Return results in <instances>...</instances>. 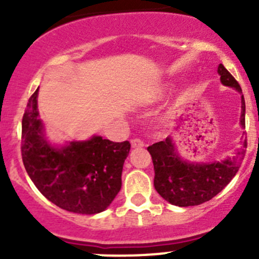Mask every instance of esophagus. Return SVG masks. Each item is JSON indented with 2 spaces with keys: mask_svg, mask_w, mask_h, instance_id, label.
Listing matches in <instances>:
<instances>
[{
  "mask_svg": "<svg viewBox=\"0 0 259 259\" xmlns=\"http://www.w3.org/2000/svg\"><path fill=\"white\" fill-rule=\"evenodd\" d=\"M143 146H144V142H143L142 139H139V138H134V139L132 140V148L138 149L143 148Z\"/></svg>",
  "mask_w": 259,
  "mask_h": 259,
  "instance_id": "esophagus-1",
  "label": "esophagus"
}]
</instances>
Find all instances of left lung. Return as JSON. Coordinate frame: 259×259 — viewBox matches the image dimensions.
<instances>
[{"label": "left lung", "instance_id": "obj_1", "mask_svg": "<svg viewBox=\"0 0 259 259\" xmlns=\"http://www.w3.org/2000/svg\"><path fill=\"white\" fill-rule=\"evenodd\" d=\"M218 74L223 85L234 88L242 94L238 81L222 64ZM241 124L245 126V104L242 95ZM247 133H244V135ZM247 149V137L242 142V148L232 159L211 164H189L183 161L177 154L170 138L164 142L148 146L153 159L154 187L156 192L170 204L178 207L199 205L215 197L238 171Z\"/></svg>", "mask_w": 259, "mask_h": 259}]
</instances>
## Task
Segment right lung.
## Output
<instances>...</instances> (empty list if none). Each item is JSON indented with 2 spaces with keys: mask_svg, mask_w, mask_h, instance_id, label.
I'll return each instance as SVG.
<instances>
[{
  "mask_svg": "<svg viewBox=\"0 0 259 259\" xmlns=\"http://www.w3.org/2000/svg\"><path fill=\"white\" fill-rule=\"evenodd\" d=\"M37 91L28 99L22 117L21 155L28 177L42 195L62 209L79 214L105 210L121 188L130 143L94 137L54 148L44 137Z\"/></svg>",
  "mask_w": 259,
  "mask_h": 259,
  "instance_id": "add662e5",
  "label": "right lung"
}]
</instances>
